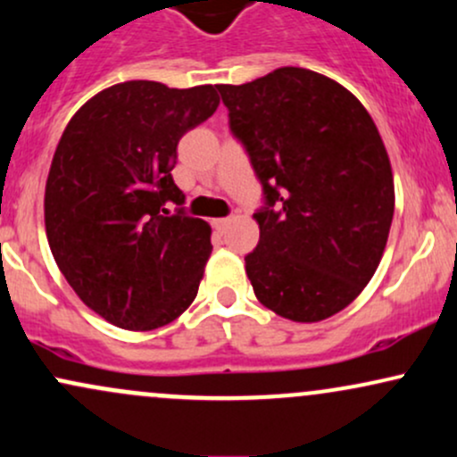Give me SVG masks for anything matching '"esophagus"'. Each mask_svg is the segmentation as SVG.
Wrapping results in <instances>:
<instances>
[{
  "label": "esophagus",
  "instance_id": "esophagus-1",
  "mask_svg": "<svg viewBox=\"0 0 457 457\" xmlns=\"http://www.w3.org/2000/svg\"><path fill=\"white\" fill-rule=\"evenodd\" d=\"M229 223H232V219H229V217H225V219H214V220H212L214 229H219V232H225Z\"/></svg>",
  "mask_w": 457,
  "mask_h": 457
}]
</instances>
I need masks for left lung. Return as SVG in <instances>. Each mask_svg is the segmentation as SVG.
<instances>
[{
  "label": "left lung",
  "mask_w": 457,
  "mask_h": 457,
  "mask_svg": "<svg viewBox=\"0 0 457 457\" xmlns=\"http://www.w3.org/2000/svg\"><path fill=\"white\" fill-rule=\"evenodd\" d=\"M217 88L264 190L258 247L245 255L255 297L297 323L334 317L370 282L393 223V169L373 119L302 67Z\"/></svg>",
  "instance_id": "left-lung-1"
}]
</instances>
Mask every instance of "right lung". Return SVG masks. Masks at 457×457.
<instances>
[{
  "label": "right lung",
  "instance_id": "add662e5",
  "mask_svg": "<svg viewBox=\"0 0 457 457\" xmlns=\"http://www.w3.org/2000/svg\"><path fill=\"white\" fill-rule=\"evenodd\" d=\"M217 106L212 84L132 79L90 97L60 137L45 184L49 249L75 295L117 328L158 329L197 297L212 229L184 214L171 171L179 138Z\"/></svg>",
  "mask_w": 457,
  "mask_h": 457
}]
</instances>
